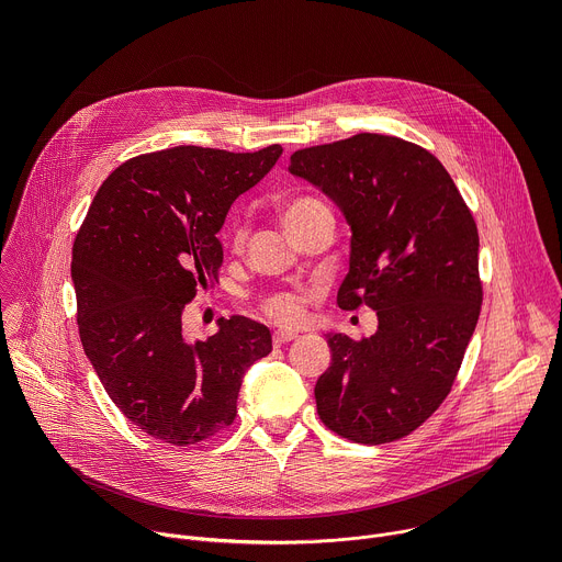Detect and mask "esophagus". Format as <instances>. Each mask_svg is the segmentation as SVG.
I'll return each instance as SVG.
<instances>
[{"label":"esophagus","instance_id":"1","mask_svg":"<svg viewBox=\"0 0 562 562\" xmlns=\"http://www.w3.org/2000/svg\"><path fill=\"white\" fill-rule=\"evenodd\" d=\"M293 340H297V334H293V331H276L273 334V345L276 347H282V345H286V342H293Z\"/></svg>","mask_w":562,"mask_h":562}]
</instances>
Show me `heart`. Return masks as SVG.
Segmentation results:
<instances>
[{
	"label": "heart",
	"instance_id": "heart-1",
	"mask_svg": "<svg viewBox=\"0 0 562 562\" xmlns=\"http://www.w3.org/2000/svg\"><path fill=\"white\" fill-rule=\"evenodd\" d=\"M317 204H323V202L315 200V198H300V200H293V202L282 211V220L289 222V220L295 217L297 213H302V211H306V209H311V206H317ZM262 308H265V313H267L271 319H276V323H280V325H295V323H300L302 315H304V300H302L300 295H295V293H289V291H284V293H273V295L265 297Z\"/></svg>",
	"mask_w": 562,
	"mask_h": 562
}]
</instances>
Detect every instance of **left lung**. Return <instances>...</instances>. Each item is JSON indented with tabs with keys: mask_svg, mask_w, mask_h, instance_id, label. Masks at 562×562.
<instances>
[{
	"mask_svg": "<svg viewBox=\"0 0 562 562\" xmlns=\"http://www.w3.org/2000/svg\"><path fill=\"white\" fill-rule=\"evenodd\" d=\"M289 173L323 191L351 228L338 306L378 315L360 342L325 336L331 364L315 382L317 414L362 445L403 438L440 407L475 331V222L438 159L400 137L302 148Z\"/></svg>",
	"mask_w": 562,
	"mask_h": 562,
	"instance_id": "1",
	"label": "left lung"
}]
</instances>
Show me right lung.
<instances>
[{
	"label": "right lung",
	"instance_id": "right-lung-1",
	"mask_svg": "<svg viewBox=\"0 0 562 562\" xmlns=\"http://www.w3.org/2000/svg\"><path fill=\"white\" fill-rule=\"evenodd\" d=\"M256 153L176 146L128 159L100 187L72 247L70 278L87 358L115 407L144 434L187 447L228 427L245 373L271 331L245 315L189 342L182 311L217 280L231 204L278 162Z\"/></svg>",
	"mask_w": 562,
	"mask_h": 562
}]
</instances>
